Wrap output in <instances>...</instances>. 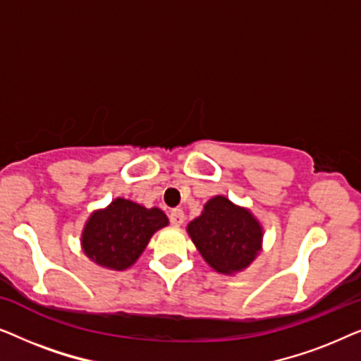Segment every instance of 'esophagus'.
<instances>
[{"instance_id":"obj_1","label":"esophagus","mask_w":361,"mask_h":361,"mask_svg":"<svg viewBox=\"0 0 361 361\" xmlns=\"http://www.w3.org/2000/svg\"><path fill=\"white\" fill-rule=\"evenodd\" d=\"M169 219H171V224H172V225H174V226H180L182 224H184V220H185L184 212H182V209H174V210L171 212Z\"/></svg>"}]
</instances>
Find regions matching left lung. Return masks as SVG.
Here are the masks:
<instances>
[{"instance_id": "obj_1", "label": "left lung", "mask_w": 361, "mask_h": 361, "mask_svg": "<svg viewBox=\"0 0 361 361\" xmlns=\"http://www.w3.org/2000/svg\"><path fill=\"white\" fill-rule=\"evenodd\" d=\"M185 230L205 263L225 276L250 268L263 250V225L225 195L212 197Z\"/></svg>"}]
</instances>
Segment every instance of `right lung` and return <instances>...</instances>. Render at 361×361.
<instances>
[{
	"label": "right lung",
	"instance_id": "add662e5",
	"mask_svg": "<svg viewBox=\"0 0 361 361\" xmlns=\"http://www.w3.org/2000/svg\"><path fill=\"white\" fill-rule=\"evenodd\" d=\"M167 225L169 219L157 207L146 209L116 197L105 209L92 212L83 225L80 246L100 268L125 271L136 263L152 235Z\"/></svg>",
	"mask_w": 361,
	"mask_h": 361
}]
</instances>
